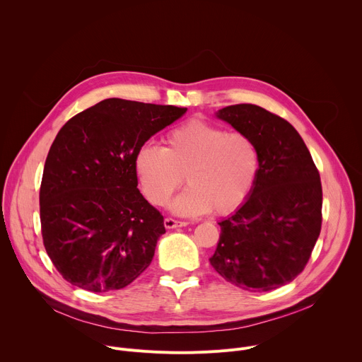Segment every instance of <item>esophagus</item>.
I'll list each match as a JSON object with an SVG mask.
<instances>
[{
  "label": "esophagus",
  "mask_w": 362,
  "mask_h": 362,
  "mask_svg": "<svg viewBox=\"0 0 362 362\" xmlns=\"http://www.w3.org/2000/svg\"><path fill=\"white\" fill-rule=\"evenodd\" d=\"M182 226H187V222L176 221L173 218H166L165 219V228L166 229H175V228H182Z\"/></svg>",
  "instance_id": "1"
}]
</instances>
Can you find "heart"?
Returning <instances> with one entry per match:
<instances>
[{
	"mask_svg": "<svg viewBox=\"0 0 362 362\" xmlns=\"http://www.w3.org/2000/svg\"><path fill=\"white\" fill-rule=\"evenodd\" d=\"M134 170L154 204H165L185 175L189 186L173 199V212L197 216L214 209L226 215L252 192L259 153L247 134L194 119L170 130L163 148L143 144L134 154Z\"/></svg>",
	"mask_w": 362,
	"mask_h": 362,
	"instance_id": "b5f03b06",
	"label": "heart"
}]
</instances>
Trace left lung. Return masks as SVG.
<instances>
[{
    "label": "left lung",
    "instance_id": "1",
    "mask_svg": "<svg viewBox=\"0 0 362 362\" xmlns=\"http://www.w3.org/2000/svg\"><path fill=\"white\" fill-rule=\"evenodd\" d=\"M216 117L253 140L259 173L246 202L219 222V242L209 261L245 291H274L303 271L320 236V172L285 119L255 105L228 106Z\"/></svg>",
    "mask_w": 362,
    "mask_h": 362
}]
</instances>
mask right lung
<instances>
[{
    "mask_svg": "<svg viewBox=\"0 0 362 362\" xmlns=\"http://www.w3.org/2000/svg\"><path fill=\"white\" fill-rule=\"evenodd\" d=\"M186 110L107 98L60 129L44 165L40 219L47 255L67 282L122 289L150 265L166 229L137 189L134 154Z\"/></svg>",
    "mask_w": 362,
    "mask_h": 362,
    "instance_id": "obj_1",
    "label": "right lung"
}]
</instances>
